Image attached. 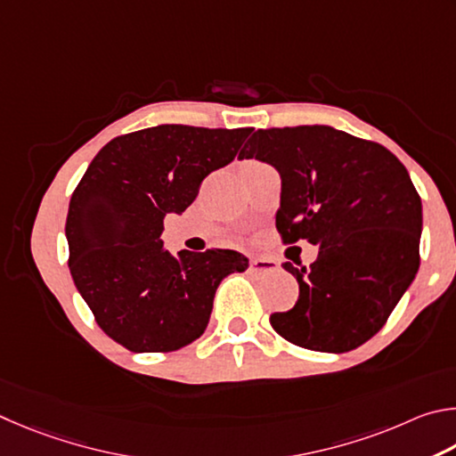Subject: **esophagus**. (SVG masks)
I'll return each mask as SVG.
<instances>
[{
    "label": "esophagus",
    "instance_id": "obj_1",
    "mask_svg": "<svg viewBox=\"0 0 456 456\" xmlns=\"http://www.w3.org/2000/svg\"><path fill=\"white\" fill-rule=\"evenodd\" d=\"M250 270L254 273H276L278 262L270 258H250Z\"/></svg>",
    "mask_w": 456,
    "mask_h": 456
}]
</instances>
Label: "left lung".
Instances as JSON below:
<instances>
[{"label": "left lung", "mask_w": 456, "mask_h": 456, "mask_svg": "<svg viewBox=\"0 0 456 456\" xmlns=\"http://www.w3.org/2000/svg\"><path fill=\"white\" fill-rule=\"evenodd\" d=\"M238 158L273 164L282 178L276 230L284 244L318 246L297 278L298 300L270 316L292 345L348 353L370 340L420 265L422 204L393 151L330 126L256 130Z\"/></svg>", "instance_id": "obj_1"}]
</instances>
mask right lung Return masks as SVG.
Wrapping results in <instances>:
<instances>
[{"label": "right lung", "instance_id": "obj_1", "mask_svg": "<svg viewBox=\"0 0 456 456\" xmlns=\"http://www.w3.org/2000/svg\"><path fill=\"white\" fill-rule=\"evenodd\" d=\"M250 127L164 124L103 146L69 200L68 266L100 329L132 353H172L200 338L240 252L164 250V216L194 202L208 174L236 158Z\"/></svg>", "mask_w": 456, "mask_h": 456}]
</instances>
